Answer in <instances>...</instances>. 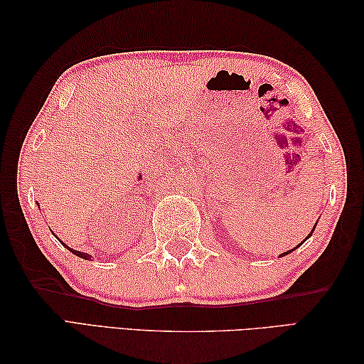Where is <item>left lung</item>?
I'll return each instance as SVG.
<instances>
[{
	"instance_id": "left-lung-1",
	"label": "left lung",
	"mask_w": 364,
	"mask_h": 364,
	"mask_svg": "<svg viewBox=\"0 0 364 364\" xmlns=\"http://www.w3.org/2000/svg\"><path fill=\"white\" fill-rule=\"evenodd\" d=\"M314 228H316V225H314V227H313V230H311V233H310V235H308V236H306V237H305V241H306V239H308V237H310V236H311V235H313V231H314ZM305 241H301V242H300V244H299V245H296V247H294V249H291V250H288V252H284V253H282V255H280V257H286V255H289V253H291V252H294V250H296V249H299V247H300V245H301V244H304V242H305Z\"/></svg>"
}]
</instances>
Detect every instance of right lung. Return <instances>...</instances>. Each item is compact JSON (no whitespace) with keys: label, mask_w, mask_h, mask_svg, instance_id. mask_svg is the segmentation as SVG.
I'll list each match as a JSON object with an SVG mask.
<instances>
[{"label":"right lung","mask_w":364,"mask_h":364,"mask_svg":"<svg viewBox=\"0 0 364 364\" xmlns=\"http://www.w3.org/2000/svg\"><path fill=\"white\" fill-rule=\"evenodd\" d=\"M37 206H38V203H37ZM53 235H54V233H53ZM54 236H56V235H54ZM56 237H58V236H56ZM58 239H59V237H58ZM59 242H63V241H60V239H59ZM63 244H64V242H63ZM64 245H65V249H68L73 255H76V257H80V258H82V259H92V258H94V257H92V255H89V253L73 250V249H70V247H68L67 244H64Z\"/></svg>","instance_id":"obj_1"}]
</instances>
